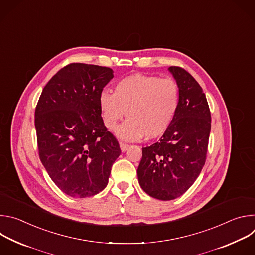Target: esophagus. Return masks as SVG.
Here are the masks:
<instances>
[{
    "instance_id": "1",
    "label": "esophagus",
    "mask_w": 255,
    "mask_h": 255,
    "mask_svg": "<svg viewBox=\"0 0 255 255\" xmlns=\"http://www.w3.org/2000/svg\"><path fill=\"white\" fill-rule=\"evenodd\" d=\"M129 146H130L129 144H126V143H124V142H120V148H121V150H122L123 152L126 151V150L129 148Z\"/></svg>"
}]
</instances>
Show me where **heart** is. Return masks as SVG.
Masks as SVG:
<instances>
[{
	"instance_id": "1",
	"label": "heart",
	"mask_w": 255,
	"mask_h": 255,
	"mask_svg": "<svg viewBox=\"0 0 255 255\" xmlns=\"http://www.w3.org/2000/svg\"><path fill=\"white\" fill-rule=\"evenodd\" d=\"M179 101V87L173 79L141 74L124 78L115 85L113 94L103 92L99 99L106 128L114 131L126 113L128 119L117 135L133 141L162 136L177 113Z\"/></svg>"
}]
</instances>
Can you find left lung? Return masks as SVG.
<instances>
[{"label":"left lung","instance_id":"8db88e82","mask_svg":"<svg viewBox=\"0 0 255 255\" xmlns=\"http://www.w3.org/2000/svg\"><path fill=\"white\" fill-rule=\"evenodd\" d=\"M180 91L177 113L158 142L142 148L139 185L150 197L170 201L185 194L207 157L211 112L198 82L179 66H170Z\"/></svg>","mask_w":255,"mask_h":255}]
</instances>
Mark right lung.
Here are the masks:
<instances>
[{
	"label": "right lung",
	"mask_w": 255,
	"mask_h": 255,
	"mask_svg": "<svg viewBox=\"0 0 255 255\" xmlns=\"http://www.w3.org/2000/svg\"><path fill=\"white\" fill-rule=\"evenodd\" d=\"M110 67L70 63L44 87L35 109L40 160L66 195L88 198L103 191L121 153L104 125L100 95L113 79Z\"/></svg>",
	"instance_id": "right-lung-1"
}]
</instances>
